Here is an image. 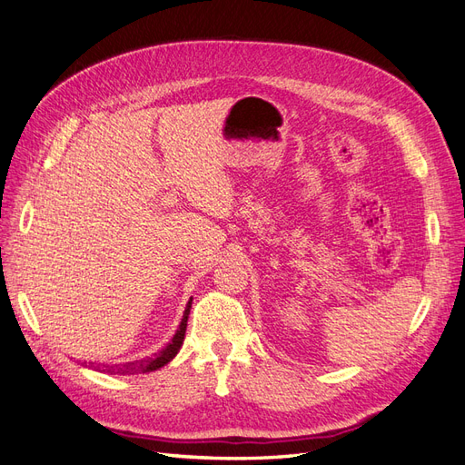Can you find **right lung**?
I'll list each match as a JSON object with an SVG mask.
<instances>
[{
	"instance_id": "1",
	"label": "right lung",
	"mask_w": 465,
	"mask_h": 465,
	"mask_svg": "<svg viewBox=\"0 0 465 465\" xmlns=\"http://www.w3.org/2000/svg\"><path fill=\"white\" fill-rule=\"evenodd\" d=\"M190 308H192V299L186 304V311L184 316H182L180 326L173 337V341L168 343L161 353L153 355V357H145V359H139V361H132V362H124V364H101V362H89V369L98 371V372H106V374H139V372H153V371H159L164 364L171 362L176 353L182 347V341H184V335H186V326H188V314H190ZM87 364V362H85Z\"/></svg>"
}]
</instances>
